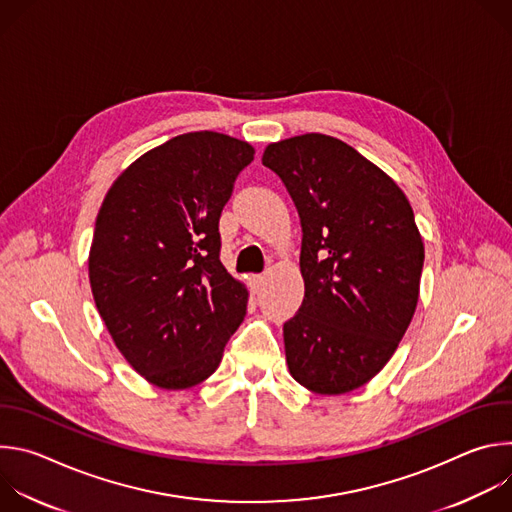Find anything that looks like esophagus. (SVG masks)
I'll return each instance as SVG.
<instances>
[{
  "label": "esophagus",
  "instance_id": "esophagus-1",
  "mask_svg": "<svg viewBox=\"0 0 512 512\" xmlns=\"http://www.w3.org/2000/svg\"><path fill=\"white\" fill-rule=\"evenodd\" d=\"M263 281H265V275H251V287H253L255 291H259V287L263 285Z\"/></svg>",
  "mask_w": 512,
  "mask_h": 512
}]
</instances>
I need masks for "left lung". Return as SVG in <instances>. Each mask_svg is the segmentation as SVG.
Returning <instances> with one entry per match:
<instances>
[{"label":"left lung","instance_id":"obj_1","mask_svg":"<svg viewBox=\"0 0 512 512\" xmlns=\"http://www.w3.org/2000/svg\"><path fill=\"white\" fill-rule=\"evenodd\" d=\"M302 223L304 302L283 324L291 377L320 395L369 383L419 298L423 241L401 188L348 143L306 133L267 145Z\"/></svg>","mask_w":512,"mask_h":512}]
</instances>
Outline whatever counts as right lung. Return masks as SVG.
<instances>
[{
    "instance_id": "right-lung-1",
    "label": "right lung",
    "mask_w": 512,
    "mask_h": 512,
    "mask_svg": "<svg viewBox=\"0 0 512 512\" xmlns=\"http://www.w3.org/2000/svg\"><path fill=\"white\" fill-rule=\"evenodd\" d=\"M253 154L216 131L178 135L135 160L97 214V310L131 367L162 389L208 379L245 318L249 294L221 263L218 221Z\"/></svg>"
}]
</instances>
